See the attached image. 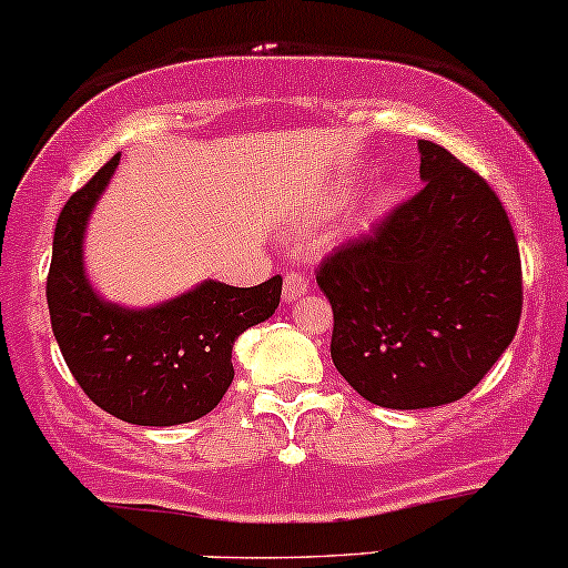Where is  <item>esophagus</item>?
<instances>
[{"label":"esophagus","mask_w":568,"mask_h":568,"mask_svg":"<svg viewBox=\"0 0 568 568\" xmlns=\"http://www.w3.org/2000/svg\"><path fill=\"white\" fill-rule=\"evenodd\" d=\"M310 291V277L304 275V272H285L283 277V296L285 302H296V298H302L304 293Z\"/></svg>","instance_id":"34e87169"}]
</instances>
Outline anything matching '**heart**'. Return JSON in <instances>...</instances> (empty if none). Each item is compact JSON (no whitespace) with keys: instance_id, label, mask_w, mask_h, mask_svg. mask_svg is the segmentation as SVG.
Returning <instances> with one entry per match:
<instances>
[{"instance_id":"b5f03b06","label":"heart","mask_w":568,"mask_h":568,"mask_svg":"<svg viewBox=\"0 0 568 568\" xmlns=\"http://www.w3.org/2000/svg\"><path fill=\"white\" fill-rule=\"evenodd\" d=\"M386 206H388V193L375 195L373 203H371V214H381V211H384Z\"/></svg>"}]
</instances>
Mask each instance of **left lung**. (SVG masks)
<instances>
[{
  "label": "left lung",
  "instance_id": "obj_1",
  "mask_svg": "<svg viewBox=\"0 0 568 568\" xmlns=\"http://www.w3.org/2000/svg\"><path fill=\"white\" fill-rule=\"evenodd\" d=\"M418 150L423 190L317 266L333 365L392 409L463 399L508 349L524 302L500 197L436 142Z\"/></svg>",
  "mask_w": 568,
  "mask_h": 568
}]
</instances>
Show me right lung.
Instances as JSON below:
<instances>
[{
  "label": "right lung",
  "instance_id": "add662e5",
  "mask_svg": "<svg viewBox=\"0 0 568 568\" xmlns=\"http://www.w3.org/2000/svg\"><path fill=\"white\" fill-rule=\"evenodd\" d=\"M115 153L77 190L54 224L47 306L68 371L94 405L134 426H180L211 413L235 378L232 346L272 317L275 275L254 288L206 283L153 310H121L87 283L81 241L89 211L119 166Z\"/></svg>",
  "mask_w": 568,
  "mask_h": 568
}]
</instances>
